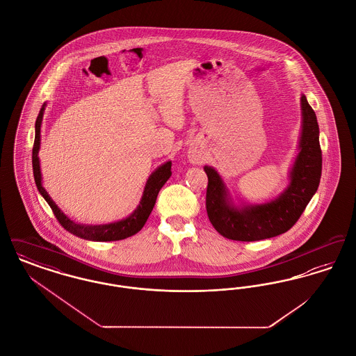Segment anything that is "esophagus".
Segmentation results:
<instances>
[{
    "label": "esophagus",
    "instance_id": "34e87169",
    "mask_svg": "<svg viewBox=\"0 0 356 356\" xmlns=\"http://www.w3.org/2000/svg\"><path fill=\"white\" fill-rule=\"evenodd\" d=\"M192 161H193V163H199V157H195Z\"/></svg>",
    "mask_w": 356,
    "mask_h": 356
}]
</instances>
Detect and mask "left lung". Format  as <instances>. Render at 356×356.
Wrapping results in <instances>:
<instances>
[{"mask_svg": "<svg viewBox=\"0 0 356 356\" xmlns=\"http://www.w3.org/2000/svg\"><path fill=\"white\" fill-rule=\"evenodd\" d=\"M302 104L299 153L289 172L287 188L270 203L235 207L219 173L204 167L208 176L205 207L211 224L221 236L238 241H256L282 235L299 220L318 191L322 176V149L316 115L307 102Z\"/></svg>", "mask_w": 356, "mask_h": 356, "instance_id": "1", "label": "left lung"}]
</instances>
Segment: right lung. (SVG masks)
Returning a JSON list of instances; mask_svg holds the SVG:
<instances>
[{
	"label": "right lung",
	"mask_w": 356,
	"mask_h": 356,
	"mask_svg": "<svg viewBox=\"0 0 356 356\" xmlns=\"http://www.w3.org/2000/svg\"><path fill=\"white\" fill-rule=\"evenodd\" d=\"M44 111H45V104L42 105V108L37 116V120H35V136H34L32 164H33L34 181H35L37 189L42 195V197L47 200V203L49 204L56 219L74 236L92 240V241H115V240H122L127 237L134 236L144 227L145 221L148 220L161 186L167 183V180L172 175V172H170L172 163L167 161L165 164L159 167L149 176L138 207L134 211V213H131L127 219L111 222V224H102V225L77 224V222L70 220L68 216L56 205L41 183L38 151H40V132H41V121L44 116Z\"/></svg>",
	"instance_id": "obj_1"
}]
</instances>
